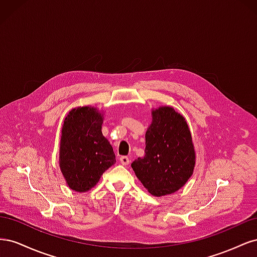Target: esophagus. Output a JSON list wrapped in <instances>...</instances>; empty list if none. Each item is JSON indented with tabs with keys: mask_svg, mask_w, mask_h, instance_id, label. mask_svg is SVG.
I'll use <instances>...</instances> for the list:
<instances>
[{
	"mask_svg": "<svg viewBox=\"0 0 257 257\" xmlns=\"http://www.w3.org/2000/svg\"><path fill=\"white\" fill-rule=\"evenodd\" d=\"M120 163L122 165H128L130 164V159L127 157H121L120 158Z\"/></svg>",
	"mask_w": 257,
	"mask_h": 257,
	"instance_id": "obj_1",
	"label": "esophagus"
}]
</instances>
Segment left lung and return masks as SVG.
I'll return each instance as SVG.
<instances>
[{
    "label": "left lung",
    "mask_w": 257,
    "mask_h": 257,
    "mask_svg": "<svg viewBox=\"0 0 257 257\" xmlns=\"http://www.w3.org/2000/svg\"><path fill=\"white\" fill-rule=\"evenodd\" d=\"M146 132L145 157L132 163L136 177L151 195L161 197L180 190L193 175L196 153L184 116L170 106L151 110Z\"/></svg>",
    "instance_id": "obj_1"
}]
</instances>
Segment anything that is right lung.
I'll list each match as a JSON object with an SVG mask.
<instances>
[{
	"label": "right lung",
	"instance_id": "right-lung-1",
	"mask_svg": "<svg viewBox=\"0 0 257 257\" xmlns=\"http://www.w3.org/2000/svg\"><path fill=\"white\" fill-rule=\"evenodd\" d=\"M104 111L94 106L69 110L61 131L59 164L66 184L75 192H88L115 163V155L102 133Z\"/></svg>",
	"mask_w": 257,
	"mask_h": 257
}]
</instances>
